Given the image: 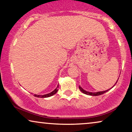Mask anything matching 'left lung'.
I'll return each instance as SVG.
<instances>
[{
	"label": "left lung",
	"instance_id": "8db88e82",
	"mask_svg": "<svg viewBox=\"0 0 132 132\" xmlns=\"http://www.w3.org/2000/svg\"><path fill=\"white\" fill-rule=\"evenodd\" d=\"M118 80H119V78H118ZM118 80H117V81H116V82L115 83V84H116L117 82V81H118ZM115 84H114V86H113L112 87H111V88H113V87L115 86ZM79 88H80V90L81 92L82 93H84V94H87V95H89V96H100V95H101V94H104V93H106L107 92H108V91H109V90H110V89H111V88H110V89H109V90H106V91H103V92H87V91L84 90V89H83V88H82V87H81V86H79Z\"/></svg>",
	"mask_w": 132,
	"mask_h": 132
}]
</instances>
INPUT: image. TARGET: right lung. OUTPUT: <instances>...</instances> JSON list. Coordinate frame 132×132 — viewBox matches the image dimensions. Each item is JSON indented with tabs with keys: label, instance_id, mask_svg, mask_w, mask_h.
<instances>
[{
	"label": "right lung",
	"instance_id": "obj_1",
	"mask_svg": "<svg viewBox=\"0 0 132 132\" xmlns=\"http://www.w3.org/2000/svg\"><path fill=\"white\" fill-rule=\"evenodd\" d=\"M58 87L59 86H57L56 87V88L55 89L54 91H52V92H51L50 93H48V94H44V95H37V94H34V96L36 97H39V98H46V97H51L52 96H53L55 94H56V92H58Z\"/></svg>",
	"mask_w": 132,
	"mask_h": 132
}]
</instances>
